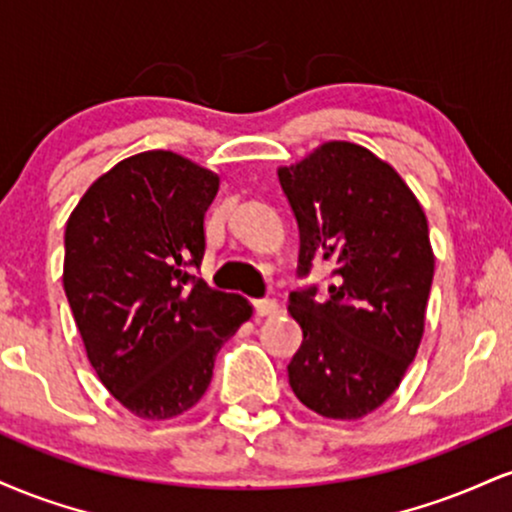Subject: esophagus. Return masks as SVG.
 <instances>
[{
	"label": "esophagus",
	"instance_id": "1",
	"mask_svg": "<svg viewBox=\"0 0 512 512\" xmlns=\"http://www.w3.org/2000/svg\"><path fill=\"white\" fill-rule=\"evenodd\" d=\"M255 310L260 317H272L279 313V303L274 298H260V301H255Z\"/></svg>",
	"mask_w": 512,
	"mask_h": 512
}]
</instances>
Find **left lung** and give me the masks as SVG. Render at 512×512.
Segmentation results:
<instances>
[{
    "mask_svg": "<svg viewBox=\"0 0 512 512\" xmlns=\"http://www.w3.org/2000/svg\"><path fill=\"white\" fill-rule=\"evenodd\" d=\"M281 190L301 233L298 274L332 269L330 298L293 291L303 344L289 385L327 419H363L402 383L424 337L433 257L428 221L390 163L351 142H325L281 166Z\"/></svg>",
    "mask_w": 512,
    "mask_h": 512,
    "instance_id": "left-lung-1",
    "label": "left lung"
}]
</instances>
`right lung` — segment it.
Returning <instances> with one entry per match:
<instances>
[{
    "label": "right lung",
    "instance_id": "right-lung-1",
    "mask_svg": "<svg viewBox=\"0 0 512 512\" xmlns=\"http://www.w3.org/2000/svg\"><path fill=\"white\" fill-rule=\"evenodd\" d=\"M219 175L173 151L120 161L79 199L62 284L93 370L139 419L192 409L223 342L250 320L238 293L195 279Z\"/></svg>",
    "mask_w": 512,
    "mask_h": 512
}]
</instances>
